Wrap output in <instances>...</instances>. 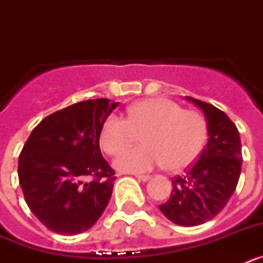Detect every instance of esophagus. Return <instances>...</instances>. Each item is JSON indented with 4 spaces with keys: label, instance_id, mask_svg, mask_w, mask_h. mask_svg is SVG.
<instances>
[{
    "label": "esophagus",
    "instance_id": "esophagus-1",
    "mask_svg": "<svg viewBox=\"0 0 263 263\" xmlns=\"http://www.w3.org/2000/svg\"><path fill=\"white\" fill-rule=\"evenodd\" d=\"M136 178L138 179V180H142V182H147L148 179L152 178L150 175H141V174H136Z\"/></svg>",
    "mask_w": 263,
    "mask_h": 263
}]
</instances>
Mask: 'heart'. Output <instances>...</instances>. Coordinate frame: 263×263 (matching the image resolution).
I'll use <instances>...</instances> for the list:
<instances>
[{"label": "heart", "instance_id": "heart-1", "mask_svg": "<svg viewBox=\"0 0 263 263\" xmlns=\"http://www.w3.org/2000/svg\"><path fill=\"white\" fill-rule=\"evenodd\" d=\"M142 136V146L116 159L124 173H146L154 167L180 170L191 164L205 142L206 124L200 113L187 110L167 99H148L126 109V118L110 115L100 133L101 147L117 155Z\"/></svg>", "mask_w": 263, "mask_h": 263}]
</instances>
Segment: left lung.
<instances>
[{"label":"left lung","instance_id":"8db88e82","mask_svg":"<svg viewBox=\"0 0 263 263\" xmlns=\"http://www.w3.org/2000/svg\"><path fill=\"white\" fill-rule=\"evenodd\" d=\"M204 111L208 142L184 175L173 179L170 199L159 210L183 227L210 221L224 210L237 187L242 164L241 139L224 111L194 97H185Z\"/></svg>","mask_w":263,"mask_h":263}]
</instances>
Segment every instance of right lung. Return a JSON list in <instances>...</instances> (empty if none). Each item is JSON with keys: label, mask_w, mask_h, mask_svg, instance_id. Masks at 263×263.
<instances>
[{"label": "right lung", "mask_w": 263, "mask_h": 263, "mask_svg": "<svg viewBox=\"0 0 263 263\" xmlns=\"http://www.w3.org/2000/svg\"><path fill=\"white\" fill-rule=\"evenodd\" d=\"M87 100L39 122L18 160L23 196L35 217L59 234L83 233L110 200L115 170L100 152V133L118 103Z\"/></svg>", "instance_id": "add662e5"}]
</instances>
